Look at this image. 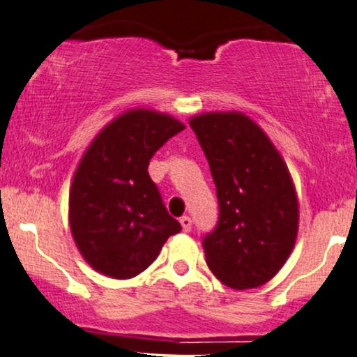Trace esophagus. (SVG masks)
<instances>
[{
  "mask_svg": "<svg viewBox=\"0 0 357 357\" xmlns=\"http://www.w3.org/2000/svg\"><path fill=\"white\" fill-rule=\"evenodd\" d=\"M180 225H182V229L185 233H190V229H192V218L187 215L182 216V218H180Z\"/></svg>",
  "mask_w": 357,
  "mask_h": 357,
  "instance_id": "1",
  "label": "esophagus"
}]
</instances>
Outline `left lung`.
Here are the masks:
<instances>
[{"label":"left lung","instance_id":"obj_1","mask_svg":"<svg viewBox=\"0 0 357 357\" xmlns=\"http://www.w3.org/2000/svg\"><path fill=\"white\" fill-rule=\"evenodd\" d=\"M220 205L216 228L203 238L206 264L225 285L256 289L282 269L298 233L294 182L267 134L239 111L190 119Z\"/></svg>","mask_w":357,"mask_h":357}]
</instances>
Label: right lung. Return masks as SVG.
I'll list each match as a JSON object with an SVG mask.
<instances>
[{
  "label": "right lung",
  "mask_w": 357,
  "mask_h": 357,
  "mask_svg": "<svg viewBox=\"0 0 357 357\" xmlns=\"http://www.w3.org/2000/svg\"><path fill=\"white\" fill-rule=\"evenodd\" d=\"M183 129L170 114L129 109L106 124L83 154L68 197V223L78 251L100 274L136 277L182 229L147 167Z\"/></svg>",
  "instance_id": "1"
}]
</instances>
